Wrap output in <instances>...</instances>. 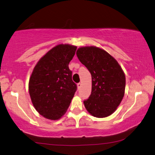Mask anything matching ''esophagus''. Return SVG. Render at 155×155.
Listing matches in <instances>:
<instances>
[{
    "label": "esophagus",
    "instance_id": "esophagus-1",
    "mask_svg": "<svg viewBox=\"0 0 155 155\" xmlns=\"http://www.w3.org/2000/svg\"><path fill=\"white\" fill-rule=\"evenodd\" d=\"M81 85H82V83H78L77 86H78V89H79V88H81Z\"/></svg>",
    "mask_w": 155,
    "mask_h": 155
}]
</instances>
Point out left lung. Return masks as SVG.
I'll return each instance as SVG.
<instances>
[{
  "label": "left lung",
  "instance_id": "8db88e82",
  "mask_svg": "<svg viewBox=\"0 0 155 155\" xmlns=\"http://www.w3.org/2000/svg\"><path fill=\"white\" fill-rule=\"evenodd\" d=\"M77 56L92 75V92L89 99L83 101L85 109L95 117H109L124 97V71L112 56L97 47H81Z\"/></svg>",
  "mask_w": 155,
  "mask_h": 155
}]
</instances>
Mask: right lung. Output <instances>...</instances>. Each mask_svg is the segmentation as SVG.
<instances>
[{
  "label": "right lung",
  "instance_id": "obj_1",
  "mask_svg": "<svg viewBox=\"0 0 155 155\" xmlns=\"http://www.w3.org/2000/svg\"><path fill=\"white\" fill-rule=\"evenodd\" d=\"M77 48L69 44L56 45L40 58L31 72L28 85L31 103L46 119H61L73 99L77 85L68 65Z\"/></svg>",
  "mask_w": 155,
  "mask_h": 155
}]
</instances>
